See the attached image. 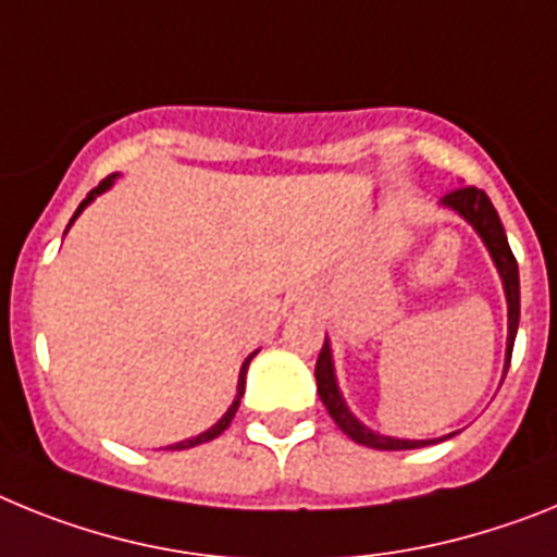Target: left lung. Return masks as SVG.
<instances>
[{"label": "left lung", "mask_w": 557, "mask_h": 557, "mask_svg": "<svg viewBox=\"0 0 557 557\" xmlns=\"http://www.w3.org/2000/svg\"><path fill=\"white\" fill-rule=\"evenodd\" d=\"M443 205L457 210L466 221H471L473 230L480 232V238L485 240L493 263H496V269H499L502 283H505V294H507V311H510V336H507V367H510L512 342H516V331H519V263H516L510 244H507V235H505V226H502L499 221V212L493 210L487 193L473 185L451 190L446 198H443ZM317 389H319V398H322V404L327 406V412H331V418L336 420L338 429H342L350 440H356L359 446L379 448V451H409V448H423L429 446V443H440V440L384 437V434L370 432L367 425H361L359 420L352 418L350 409L345 406L342 393H338V386H336L327 336L317 359Z\"/></svg>", "instance_id": "obj_1"}]
</instances>
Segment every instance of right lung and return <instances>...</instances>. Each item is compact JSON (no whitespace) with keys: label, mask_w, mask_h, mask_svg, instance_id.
I'll return each instance as SVG.
<instances>
[{"label":"right lung","mask_w":557,"mask_h":557,"mask_svg":"<svg viewBox=\"0 0 557 557\" xmlns=\"http://www.w3.org/2000/svg\"><path fill=\"white\" fill-rule=\"evenodd\" d=\"M111 182H114V173H111V176H106L103 182H100V185L95 187V190H91L89 196L84 198V201H81V207H77V210H75V219H77V215H81V210H84V207L89 205L91 198H95V196H100V193H103V190H109V187H111ZM251 356H255V352H251ZM251 356H249V359L244 361V367H240V379H238V395H235V400H232V406H230V409H226V414H224V418H221L219 423L212 425V429H207L205 434H198V437H193V440H185V443H176V446H173V448H193V446H198V443H207V440H215V437H219L221 432H224L226 425L232 423V418H235V412H238V406H240V395H244V386H246V367H249Z\"/></svg>","instance_id":"1"}]
</instances>
